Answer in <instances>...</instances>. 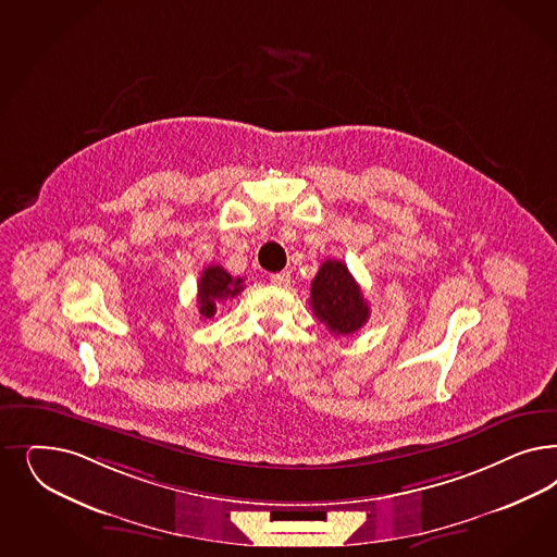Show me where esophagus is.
I'll list each match as a JSON object with an SVG mask.
<instances>
[{
	"label": "esophagus",
	"mask_w": 557,
	"mask_h": 557,
	"mask_svg": "<svg viewBox=\"0 0 557 557\" xmlns=\"http://www.w3.org/2000/svg\"><path fill=\"white\" fill-rule=\"evenodd\" d=\"M288 281H290V274L288 272H276V274H270V283L274 287H287Z\"/></svg>",
	"instance_id": "esophagus-1"
}]
</instances>
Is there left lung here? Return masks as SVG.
I'll return each instance as SVG.
<instances>
[{
  "mask_svg": "<svg viewBox=\"0 0 557 557\" xmlns=\"http://www.w3.org/2000/svg\"><path fill=\"white\" fill-rule=\"evenodd\" d=\"M309 306L334 336L359 332L371 315L359 283L341 260H325L320 267L311 283Z\"/></svg>",
  "mask_w": 557,
  "mask_h": 557,
  "instance_id": "left-lung-1",
  "label": "left lung"
}]
</instances>
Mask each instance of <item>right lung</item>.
<instances>
[{"mask_svg":"<svg viewBox=\"0 0 557 557\" xmlns=\"http://www.w3.org/2000/svg\"><path fill=\"white\" fill-rule=\"evenodd\" d=\"M244 278H234L227 270L219 264L207 267L200 274L198 281V313L202 318H213L215 315L216 306L234 299L235 295H239L244 290Z\"/></svg>","mask_w":557,"mask_h":557,"instance_id":"add662e5","label":"right lung"}]
</instances>
